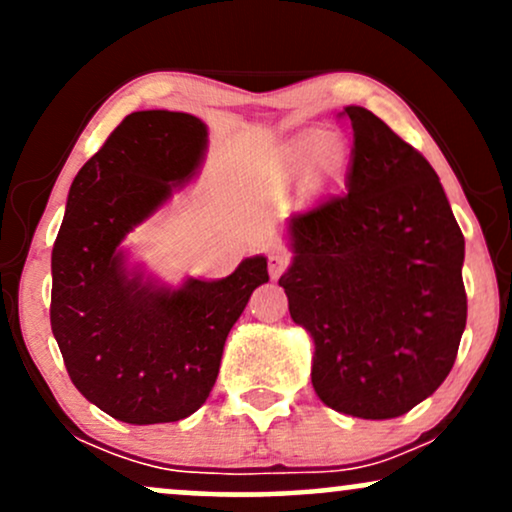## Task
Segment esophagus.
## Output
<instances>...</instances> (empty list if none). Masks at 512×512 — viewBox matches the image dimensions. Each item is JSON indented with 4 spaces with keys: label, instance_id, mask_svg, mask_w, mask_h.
Instances as JSON below:
<instances>
[{
    "label": "esophagus",
    "instance_id": "esophagus-1",
    "mask_svg": "<svg viewBox=\"0 0 512 512\" xmlns=\"http://www.w3.org/2000/svg\"><path fill=\"white\" fill-rule=\"evenodd\" d=\"M286 267H289V255H286L284 250H274L272 255H269V276H272V279H279Z\"/></svg>",
    "mask_w": 512,
    "mask_h": 512
}]
</instances>
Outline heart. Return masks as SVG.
<instances>
[{"label": "heart", "instance_id": "obj_1", "mask_svg": "<svg viewBox=\"0 0 512 512\" xmlns=\"http://www.w3.org/2000/svg\"><path fill=\"white\" fill-rule=\"evenodd\" d=\"M291 170L305 168V175L313 185H327V182L342 178L349 166V149L334 134H308L291 149L286 158Z\"/></svg>", "mask_w": 512, "mask_h": 512}]
</instances>
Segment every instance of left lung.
I'll return each mask as SVG.
<instances>
[{"label":"left lung","mask_w":512,"mask_h":512,"mask_svg":"<svg viewBox=\"0 0 512 512\" xmlns=\"http://www.w3.org/2000/svg\"><path fill=\"white\" fill-rule=\"evenodd\" d=\"M346 185L286 219L279 286L313 339L310 378L339 414L395 419L448 378L464 325V236L436 170L380 117L346 105Z\"/></svg>","instance_id":"8db88e82"}]
</instances>
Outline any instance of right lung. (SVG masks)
<instances>
[{"label": "right lung", "instance_id": "right-lung-1", "mask_svg": "<svg viewBox=\"0 0 512 512\" xmlns=\"http://www.w3.org/2000/svg\"><path fill=\"white\" fill-rule=\"evenodd\" d=\"M209 127L190 113L127 115L69 187L52 248L50 325L76 390L117 421H180L207 402L223 344L267 257L223 279L168 284L125 240L199 175Z\"/></svg>", "mask_w": 512, "mask_h": 512}]
</instances>
